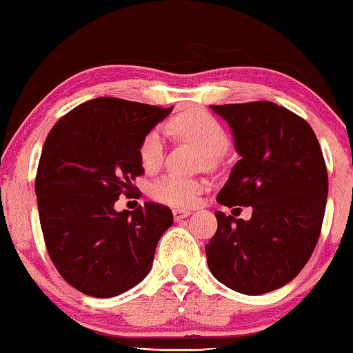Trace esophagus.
<instances>
[{"label":"esophagus","mask_w":353,"mask_h":353,"mask_svg":"<svg viewBox=\"0 0 353 353\" xmlns=\"http://www.w3.org/2000/svg\"><path fill=\"white\" fill-rule=\"evenodd\" d=\"M190 215H191L190 210H185V209H175V210H173V219H175L176 221L186 219V216H190Z\"/></svg>","instance_id":"34e87169"}]
</instances>
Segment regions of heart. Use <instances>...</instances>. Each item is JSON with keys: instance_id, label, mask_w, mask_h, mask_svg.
I'll use <instances>...</instances> for the list:
<instances>
[{"instance_id": "heart-1", "label": "heart", "mask_w": 353, "mask_h": 353, "mask_svg": "<svg viewBox=\"0 0 353 353\" xmlns=\"http://www.w3.org/2000/svg\"><path fill=\"white\" fill-rule=\"evenodd\" d=\"M170 128L178 137L190 139L197 146L204 149L209 159L219 157L226 151L230 138L226 130L214 115L202 109H190L178 114L170 120ZM165 149V138L161 127L149 128L139 141L138 154L139 162L146 170H154L161 165ZM201 180L190 176L168 175L159 178L151 186V196L162 204L173 207H190L197 201V196L202 191Z\"/></svg>"}]
</instances>
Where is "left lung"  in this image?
<instances>
[{"instance_id": "obj_1", "label": "left lung", "mask_w": 353, "mask_h": 353, "mask_svg": "<svg viewBox=\"0 0 353 353\" xmlns=\"http://www.w3.org/2000/svg\"><path fill=\"white\" fill-rule=\"evenodd\" d=\"M210 108L230 123L241 156L216 202L252 207V216L215 212L207 263L225 286L259 296L296 278L315 250L327 197L325 157L310 125L283 105Z\"/></svg>"}]
</instances>
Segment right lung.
<instances>
[{
    "instance_id": "1",
    "label": "right lung",
    "mask_w": 353,
    "mask_h": 353,
    "mask_svg": "<svg viewBox=\"0 0 353 353\" xmlns=\"http://www.w3.org/2000/svg\"><path fill=\"white\" fill-rule=\"evenodd\" d=\"M172 109L96 98L62 115L48 133L35 178L43 238L61 276L86 296L114 297L143 281L173 223L172 210L154 202L114 209L144 173L143 134Z\"/></svg>"
}]
</instances>
